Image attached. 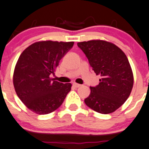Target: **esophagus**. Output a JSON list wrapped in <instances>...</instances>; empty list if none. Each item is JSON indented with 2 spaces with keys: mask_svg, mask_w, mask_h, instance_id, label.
<instances>
[{
  "mask_svg": "<svg viewBox=\"0 0 149 149\" xmlns=\"http://www.w3.org/2000/svg\"><path fill=\"white\" fill-rule=\"evenodd\" d=\"M73 86L75 87V88H79V87L81 86V85L76 83V82H74V83H73Z\"/></svg>",
  "mask_w": 149,
  "mask_h": 149,
  "instance_id": "1",
  "label": "esophagus"
}]
</instances>
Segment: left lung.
Instances as JSON below:
<instances>
[{"instance_id":"obj_1","label":"left lung","mask_w":149,"mask_h":149,"mask_svg":"<svg viewBox=\"0 0 149 149\" xmlns=\"http://www.w3.org/2000/svg\"><path fill=\"white\" fill-rule=\"evenodd\" d=\"M97 75L98 85L91 88L85 99L89 108L101 114H109L126 101L133 86V74L125 53L111 42L90 40L77 42Z\"/></svg>"}]
</instances>
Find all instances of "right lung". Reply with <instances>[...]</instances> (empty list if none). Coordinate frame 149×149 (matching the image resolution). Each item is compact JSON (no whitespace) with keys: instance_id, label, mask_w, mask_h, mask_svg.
I'll use <instances>...</instances> for the list:
<instances>
[{"instance_id":"right-lung-1","label":"right lung","mask_w":149,"mask_h":149,"mask_svg":"<svg viewBox=\"0 0 149 149\" xmlns=\"http://www.w3.org/2000/svg\"><path fill=\"white\" fill-rule=\"evenodd\" d=\"M73 45L74 42L41 41L29 45L20 55L13 82L19 98L33 112H53L71 91V83L54 81L50 75Z\"/></svg>"}]
</instances>
